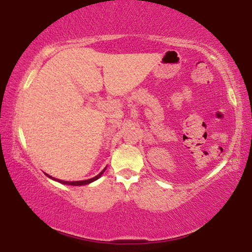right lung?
<instances>
[{
    "mask_svg": "<svg viewBox=\"0 0 252 252\" xmlns=\"http://www.w3.org/2000/svg\"><path fill=\"white\" fill-rule=\"evenodd\" d=\"M105 170H106V168L101 171V172L99 173V174H97L96 176H94V178H92V179H89V180H85V181H76V182H67V181H62V180H57V179H55V178H52L51 175H47L49 176V178H51L52 180H55V181H57V182H60V183H62V184H67V185H73V186H79V185H87V184H89V183H92V182H94V181H96L97 180L99 176L103 174L104 172H105Z\"/></svg>",
    "mask_w": 252,
    "mask_h": 252,
    "instance_id": "right-lung-1",
    "label": "right lung"
}]
</instances>
